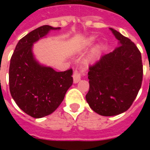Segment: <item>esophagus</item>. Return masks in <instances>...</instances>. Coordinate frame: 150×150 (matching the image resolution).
I'll use <instances>...</instances> for the list:
<instances>
[{
  "instance_id": "34e87169",
  "label": "esophagus",
  "mask_w": 150,
  "mask_h": 150,
  "mask_svg": "<svg viewBox=\"0 0 150 150\" xmlns=\"http://www.w3.org/2000/svg\"><path fill=\"white\" fill-rule=\"evenodd\" d=\"M84 75V70L83 69H79V70H75L73 73V80L75 83H77L81 80L82 75Z\"/></svg>"
}]
</instances>
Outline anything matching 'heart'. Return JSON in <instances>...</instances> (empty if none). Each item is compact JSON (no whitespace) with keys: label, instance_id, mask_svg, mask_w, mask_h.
<instances>
[{"label":"heart","instance_id":"1","mask_svg":"<svg viewBox=\"0 0 150 150\" xmlns=\"http://www.w3.org/2000/svg\"><path fill=\"white\" fill-rule=\"evenodd\" d=\"M93 39H92V40H93Z\"/></svg>","mask_w":150,"mask_h":150}]
</instances>
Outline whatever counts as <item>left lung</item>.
<instances>
[{
  "label": "left lung",
  "instance_id": "left-lung-1",
  "mask_svg": "<svg viewBox=\"0 0 150 150\" xmlns=\"http://www.w3.org/2000/svg\"><path fill=\"white\" fill-rule=\"evenodd\" d=\"M119 44L89 66V89L86 96L91 109L102 116H114L129 109L142 86L141 53L128 37L110 28Z\"/></svg>",
  "mask_w": 150,
  "mask_h": 150
}]
</instances>
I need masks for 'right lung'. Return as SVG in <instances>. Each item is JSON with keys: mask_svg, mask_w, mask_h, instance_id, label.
Segmentation results:
<instances>
[{"mask_svg": "<svg viewBox=\"0 0 150 150\" xmlns=\"http://www.w3.org/2000/svg\"><path fill=\"white\" fill-rule=\"evenodd\" d=\"M43 25L18 41L11 58L9 89L13 100L29 116L40 118L52 114L63 101L73 83L72 69L57 72L41 65L34 57L33 44L52 29Z\"/></svg>", "mask_w": 150, "mask_h": 150, "instance_id": "right-lung-1", "label": "right lung"}]
</instances>
